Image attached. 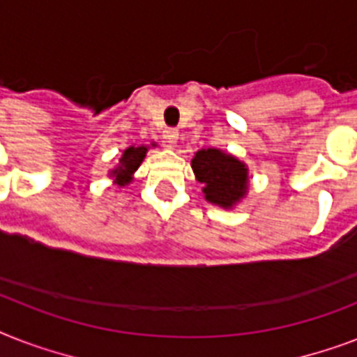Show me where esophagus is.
<instances>
[{
	"label": "esophagus",
	"mask_w": 357,
	"mask_h": 357,
	"mask_svg": "<svg viewBox=\"0 0 357 357\" xmlns=\"http://www.w3.org/2000/svg\"><path fill=\"white\" fill-rule=\"evenodd\" d=\"M162 139H165L167 146L174 148V146L178 144V139H179L178 129H165V133H162Z\"/></svg>",
	"instance_id": "obj_1"
}]
</instances>
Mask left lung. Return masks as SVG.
<instances>
[{
	"instance_id": "8db88e82",
	"label": "left lung",
	"mask_w": 357,
	"mask_h": 357,
	"mask_svg": "<svg viewBox=\"0 0 357 357\" xmlns=\"http://www.w3.org/2000/svg\"><path fill=\"white\" fill-rule=\"evenodd\" d=\"M190 167L196 181L204 185V198L213 206L234 209L248 195V167L228 151L202 148L192 157Z\"/></svg>"
}]
</instances>
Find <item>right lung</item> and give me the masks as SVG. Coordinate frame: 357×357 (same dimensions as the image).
Segmentation results:
<instances>
[{
    "instance_id": "obj_1",
    "label": "right lung",
    "mask_w": 357,
    "mask_h": 357,
    "mask_svg": "<svg viewBox=\"0 0 357 357\" xmlns=\"http://www.w3.org/2000/svg\"><path fill=\"white\" fill-rule=\"evenodd\" d=\"M155 142H151L150 146H128V148L123 150L122 157H120L119 165L109 170V178H113V183L116 185V187H120V189H123L126 185L131 183L135 172L139 170L140 162L144 161L148 150H150V148H155Z\"/></svg>"
}]
</instances>
